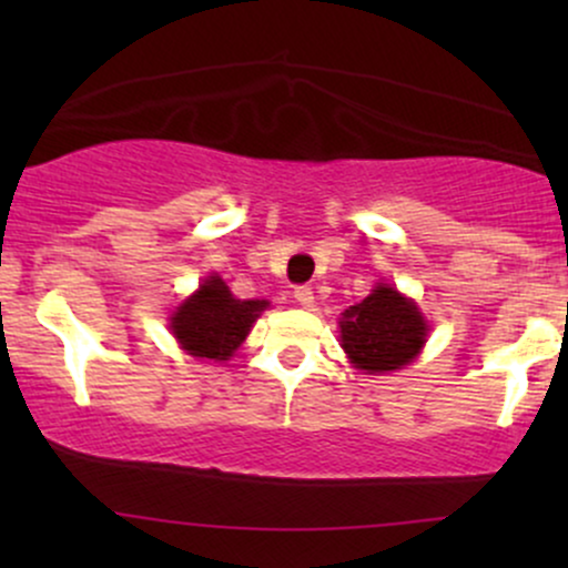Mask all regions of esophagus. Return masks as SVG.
<instances>
[{"label": "esophagus", "instance_id": "obj_1", "mask_svg": "<svg viewBox=\"0 0 568 568\" xmlns=\"http://www.w3.org/2000/svg\"><path fill=\"white\" fill-rule=\"evenodd\" d=\"M293 298H296L302 306H312L315 304V291H312L310 285H298V288L293 291Z\"/></svg>", "mask_w": 568, "mask_h": 568}]
</instances>
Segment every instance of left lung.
<instances>
[{"mask_svg":"<svg viewBox=\"0 0 568 568\" xmlns=\"http://www.w3.org/2000/svg\"><path fill=\"white\" fill-rule=\"evenodd\" d=\"M338 328L349 361L368 374L406 366L427 342L422 312L389 285H376L361 304L349 306Z\"/></svg>","mask_w":568,"mask_h":568,"instance_id":"obj_1","label":"left lung"}]
</instances>
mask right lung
Listing matches in <instances>:
<instances>
[{
  "label": "right lung",
  "instance_id": "obj_1",
  "mask_svg": "<svg viewBox=\"0 0 568 568\" xmlns=\"http://www.w3.org/2000/svg\"><path fill=\"white\" fill-rule=\"evenodd\" d=\"M270 302H240L221 277H207L171 317L173 336L194 357L230 361Z\"/></svg>",
  "mask_w": 568,
  "mask_h": 568
}]
</instances>
